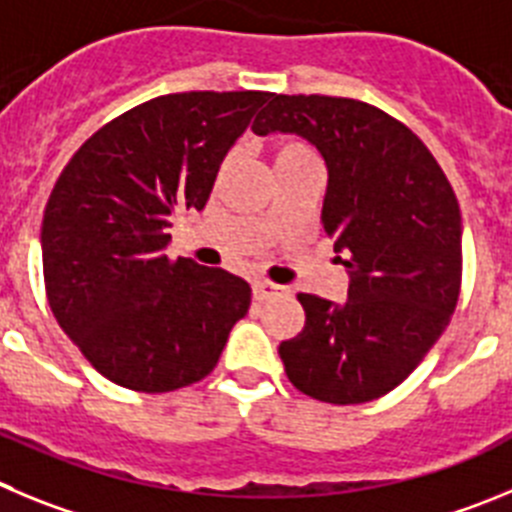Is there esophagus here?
Listing matches in <instances>:
<instances>
[{
	"label": "esophagus",
	"instance_id": "34e87169",
	"mask_svg": "<svg viewBox=\"0 0 512 512\" xmlns=\"http://www.w3.org/2000/svg\"><path fill=\"white\" fill-rule=\"evenodd\" d=\"M280 290H283L280 285L267 283V280H255V283H252V293H255L257 301H267V298L278 296Z\"/></svg>",
	"mask_w": 512,
	"mask_h": 512
}]
</instances>
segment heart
<instances>
[{
	"label": "heart",
	"instance_id": "1",
	"mask_svg": "<svg viewBox=\"0 0 512 512\" xmlns=\"http://www.w3.org/2000/svg\"><path fill=\"white\" fill-rule=\"evenodd\" d=\"M303 155H313V150L301 140H285L275 147V163H280V160H290V158H303Z\"/></svg>",
	"mask_w": 512,
	"mask_h": 512
}]
</instances>
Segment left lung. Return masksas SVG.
I'll return each mask as SVG.
<instances>
[{
  "instance_id": "left-lung-1",
  "label": "left lung",
  "mask_w": 512,
  "mask_h": 512,
  "mask_svg": "<svg viewBox=\"0 0 512 512\" xmlns=\"http://www.w3.org/2000/svg\"><path fill=\"white\" fill-rule=\"evenodd\" d=\"M252 132H293L324 155L321 222L349 270L344 303L298 293L306 324L280 344L285 375L321 403L390 393L457 308L462 214L454 188L418 135L365 101L273 94Z\"/></svg>"
}]
</instances>
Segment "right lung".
<instances>
[{"mask_svg":"<svg viewBox=\"0 0 512 512\" xmlns=\"http://www.w3.org/2000/svg\"><path fill=\"white\" fill-rule=\"evenodd\" d=\"M267 91H183L96 130L55 181L43 216L50 311L96 372L137 393L209 375L250 283L165 247L173 216L201 211L229 147Z\"/></svg>","mask_w":512,"mask_h":512,"instance_id":"1","label":"right lung"}]
</instances>
